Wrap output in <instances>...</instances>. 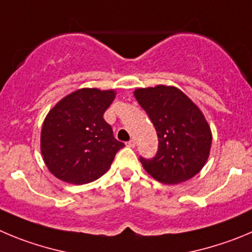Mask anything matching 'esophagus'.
<instances>
[{
  "mask_svg": "<svg viewBox=\"0 0 252 252\" xmlns=\"http://www.w3.org/2000/svg\"><path fill=\"white\" fill-rule=\"evenodd\" d=\"M126 145H128L129 148H134V147H135V140L130 139L128 143H126Z\"/></svg>",
  "mask_w": 252,
  "mask_h": 252,
  "instance_id": "1",
  "label": "esophagus"
}]
</instances>
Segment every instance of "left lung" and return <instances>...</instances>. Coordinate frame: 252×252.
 I'll return each instance as SVG.
<instances>
[{
  "label": "left lung",
  "instance_id": "8db88e82",
  "mask_svg": "<svg viewBox=\"0 0 252 252\" xmlns=\"http://www.w3.org/2000/svg\"><path fill=\"white\" fill-rule=\"evenodd\" d=\"M134 97L158 135L155 157L139 158L147 173L171 185L196 175L208 160L213 139L200 109L175 87L139 88Z\"/></svg>",
  "mask_w": 252,
  "mask_h": 252
}]
</instances>
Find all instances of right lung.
<instances>
[{
    "label": "right lung",
    "mask_w": 252,
    "mask_h": 252,
    "mask_svg": "<svg viewBox=\"0 0 252 252\" xmlns=\"http://www.w3.org/2000/svg\"><path fill=\"white\" fill-rule=\"evenodd\" d=\"M114 91L83 88L73 92L49 110L41 133L47 168L58 179L82 185L94 182L112 165L124 147L103 118Z\"/></svg>",
    "instance_id": "add662e5"
}]
</instances>
